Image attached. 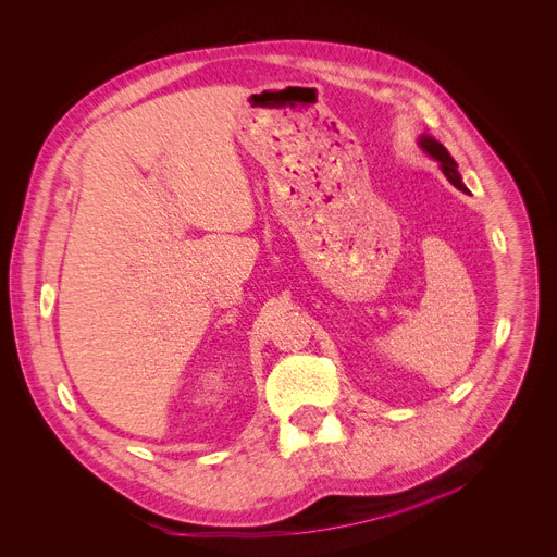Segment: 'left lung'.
<instances>
[{"label": "left lung", "instance_id": "1", "mask_svg": "<svg viewBox=\"0 0 557 557\" xmlns=\"http://www.w3.org/2000/svg\"><path fill=\"white\" fill-rule=\"evenodd\" d=\"M421 147H423V150H425L432 159L438 161L443 174L448 176V181L455 185V188H459V190L466 193V185L461 183V176H459V172H457V163H455V159L450 157V152L446 150V147H443L441 143H436V140L430 138V136H421Z\"/></svg>", "mask_w": 557, "mask_h": 557}]
</instances>
